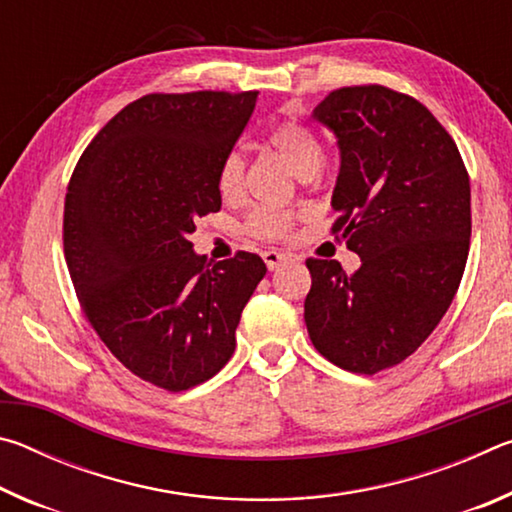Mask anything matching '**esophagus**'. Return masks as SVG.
Listing matches in <instances>:
<instances>
[{
    "instance_id": "obj_1",
    "label": "esophagus",
    "mask_w": 512,
    "mask_h": 512,
    "mask_svg": "<svg viewBox=\"0 0 512 512\" xmlns=\"http://www.w3.org/2000/svg\"><path fill=\"white\" fill-rule=\"evenodd\" d=\"M264 262H266V266H268V271H275V268H280L282 264H287V262H291V255H287V253H282V250H264Z\"/></svg>"
}]
</instances>
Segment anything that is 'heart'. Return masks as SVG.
<instances>
[{
  "label": "heart",
  "instance_id": "obj_1",
  "mask_svg": "<svg viewBox=\"0 0 512 512\" xmlns=\"http://www.w3.org/2000/svg\"><path fill=\"white\" fill-rule=\"evenodd\" d=\"M266 142L271 149L282 155V160L298 173L300 178H307L323 162V142L320 137L300 121H280L266 135ZM244 185V160L237 151L225 155L216 171V189L223 201H235ZM296 216L277 207H255L246 219V232L257 239H282L287 237Z\"/></svg>",
  "mask_w": 512,
  "mask_h": 512
}]
</instances>
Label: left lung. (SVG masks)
I'll list each match as a JSON object with an SVG mask.
<instances>
[{
	"mask_svg": "<svg viewBox=\"0 0 512 512\" xmlns=\"http://www.w3.org/2000/svg\"><path fill=\"white\" fill-rule=\"evenodd\" d=\"M311 117L339 140L332 232L361 266L348 275L336 259H307V332L334 366L375 375L411 357L452 305L470 250V176L409 94L341 88Z\"/></svg>",
	"mask_w": 512,
	"mask_h": 512,
	"instance_id": "obj_1",
	"label": "left lung"
}]
</instances>
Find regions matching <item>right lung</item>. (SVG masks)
Wrapping results in <instances>:
<instances>
[{"label": "right lung", "mask_w": 512, "mask_h": 512, "mask_svg": "<svg viewBox=\"0 0 512 512\" xmlns=\"http://www.w3.org/2000/svg\"><path fill=\"white\" fill-rule=\"evenodd\" d=\"M257 92L146 94L83 151L65 196L63 246L94 332L149 384L180 393L235 352L246 302L266 275L255 253L207 262L189 241L221 210L216 171Z\"/></svg>", "instance_id": "add662e5"}]
</instances>
